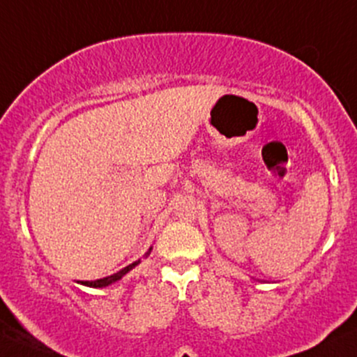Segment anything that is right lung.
<instances>
[{
  "label": "right lung",
  "instance_id": "obj_1",
  "mask_svg": "<svg viewBox=\"0 0 357 357\" xmlns=\"http://www.w3.org/2000/svg\"><path fill=\"white\" fill-rule=\"evenodd\" d=\"M151 250H152V248L147 250L146 256H149V254H151ZM139 262H140V259H139V261H135V262H132V264H128L127 268L120 269L119 273L112 274V276L101 278V280H95V281H79V283H81V284H84V287H89V288H105V287H109V284H112V283H116V281L121 280V278H123L125 274H127L128 271H130V269H134L135 266L139 264Z\"/></svg>",
  "mask_w": 357,
  "mask_h": 357
}]
</instances>
